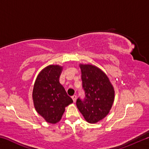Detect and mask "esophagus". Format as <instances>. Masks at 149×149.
<instances>
[{
    "label": "esophagus",
    "instance_id": "esophagus-1",
    "mask_svg": "<svg viewBox=\"0 0 149 149\" xmlns=\"http://www.w3.org/2000/svg\"><path fill=\"white\" fill-rule=\"evenodd\" d=\"M72 98L73 101H74V102H75V101H76V99H77V96L74 95V96H72Z\"/></svg>",
    "mask_w": 149,
    "mask_h": 149
}]
</instances>
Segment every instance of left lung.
<instances>
[{
	"mask_svg": "<svg viewBox=\"0 0 149 149\" xmlns=\"http://www.w3.org/2000/svg\"><path fill=\"white\" fill-rule=\"evenodd\" d=\"M85 97L76 105L87 122L95 123L109 113L114 100V89L107 75L97 66L79 64Z\"/></svg>",
	"mask_w": 149,
	"mask_h": 149,
	"instance_id": "8db88e82",
	"label": "left lung"
}]
</instances>
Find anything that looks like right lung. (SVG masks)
Returning a JSON list of instances; mask_svg holds the SVG:
<instances>
[{
    "label": "right lung",
    "instance_id": "add662e5",
    "mask_svg": "<svg viewBox=\"0 0 149 149\" xmlns=\"http://www.w3.org/2000/svg\"><path fill=\"white\" fill-rule=\"evenodd\" d=\"M62 68L58 65H49L45 68L37 75L33 90L35 110L50 123L58 122L65 108L73 102L60 84Z\"/></svg>",
    "mask_w": 149,
    "mask_h": 149
}]
</instances>
